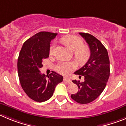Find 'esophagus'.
Here are the masks:
<instances>
[{
	"mask_svg": "<svg viewBox=\"0 0 126 126\" xmlns=\"http://www.w3.org/2000/svg\"><path fill=\"white\" fill-rule=\"evenodd\" d=\"M63 81L68 83H71V80H70V79H68V78H66V77H64V79H63Z\"/></svg>",
	"mask_w": 126,
	"mask_h": 126,
	"instance_id": "1",
	"label": "esophagus"
}]
</instances>
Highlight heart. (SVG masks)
I'll use <instances>...</instances> for the list:
<instances>
[{
  "label": "heart",
  "instance_id": "b5f03b06",
  "mask_svg": "<svg viewBox=\"0 0 126 126\" xmlns=\"http://www.w3.org/2000/svg\"><path fill=\"white\" fill-rule=\"evenodd\" d=\"M62 41L66 46L73 51L75 59L80 63H83L88 60L90 56V50L87 46H85L82 39L77 36H64ZM56 44L53 43L49 49V53L52 55L56 48ZM77 64L73 62H60L56 66L55 69L58 72L63 75L68 74L70 71L75 70Z\"/></svg>",
  "mask_w": 126,
  "mask_h": 126
}]
</instances>
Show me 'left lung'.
<instances>
[{
	"instance_id": "8db88e82",
	"label": "left lung",
	"mask_w": 126,
	"mask_h": 126,
	"mask_svg": "<svg viewBox=\"0 0 126 126\" xmlns=\"http://www.w3.org/2000/svg\"><path fill=\"white\" fill-rule=\"evenodd\" d=\"M79 34L88 45L90 56L86 64L74 73L80 78L83 76L85 80L72 81L79 91L71 97L79 104H86L95 100L104 90L110 76V62L107 50L98 39L88 33Z\"/></svg>"
}]
</instances>
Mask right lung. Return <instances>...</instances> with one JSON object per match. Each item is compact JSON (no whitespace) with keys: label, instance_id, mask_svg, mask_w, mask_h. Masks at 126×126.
Segmentation results:
<instances>
[{"label":"right lung","instance_id":"1","mask_svg":"<svg viewBox=\"0 0 126 126\" xmlns=\"http://www.w3.org/2000/svg\"><path fill=\"white\" fill-rule=\"evenodd\" d=\"M57 34L38 32L25 42L19 53L17 71L20 83L28 97L38 102L49 99L56 85L63 81V76L55 71L47 79L40 72L43 60L49 57L51 41Z\"/></svg>","mask_w":126,"mask_h":126}]
</instances>
